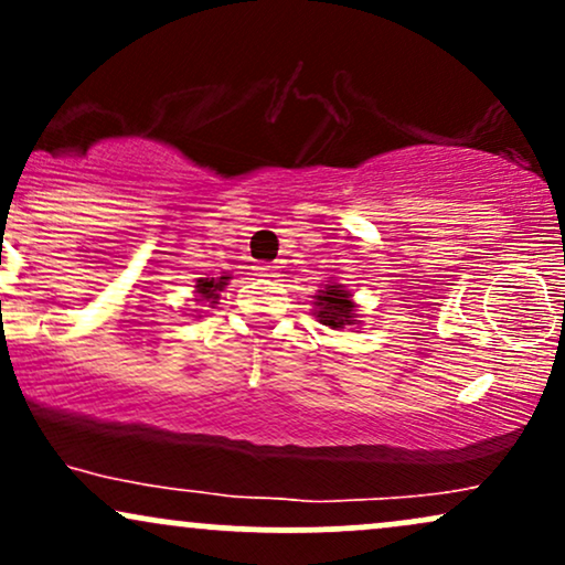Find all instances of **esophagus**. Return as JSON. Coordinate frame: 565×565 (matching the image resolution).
Returning <instances> with one entry per match:
<instances>
[{
  "label": "esophagus",
  "mask_w": 565,
  "mask_h": 565,
  "mask_svg": "<svg viewBox=\"0 0 565 565\" xmlns=\"http://www.w3.org/2000/svg\"><path fill=\"white\" fill-rule=\"evenodd\" d=\"M257 274L265 278H276L278 276V265H257Z\"/></svg>",
  "instance_id": "1"
}]
</instances>
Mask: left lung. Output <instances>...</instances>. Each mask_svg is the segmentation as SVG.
Returning a JSON list of instances; mask_svg holds the SVG:
<instances>
[{
    "mask_svg": "<svg viewBox=\"0 0 565 565\" xmlns=\"http://www.w3.org/2000/svg\"><path fill=\"white\" fill-rule=\"evenodd\" d=\"M313 305V316L323 323V327L345 329L359 323V313H355L359 305L353 302V295H350L348 289H342V284H323V289H319Z\"/></svg>",
    "mask_w": 565,
    "mask_h": 565,
    "instance_id": "1",
    "label": "left lung"
}]
</instances>
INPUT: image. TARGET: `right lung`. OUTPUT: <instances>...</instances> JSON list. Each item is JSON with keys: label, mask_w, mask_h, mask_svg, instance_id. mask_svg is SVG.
<instances>
[{"label": "right lung", "mask_w": 565, "mask_h": 565, "mask_svg": "<svg viewBox=\"0 0 565 565\" xmlns=\"http://www.w3.org/2000/svg\"><path fill=\"white\" fill-rule=\"evenodd\" d=\"M231 276H220V278H199L196 284V291L201 300H217V291H223L225 284H228Z\"/></svg>", "instance_id": "1"}]
</instances>
